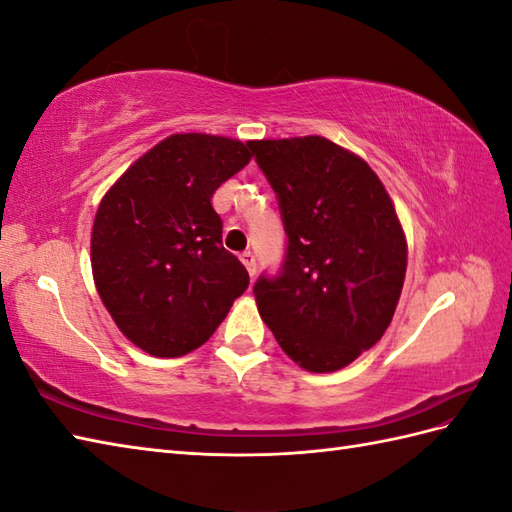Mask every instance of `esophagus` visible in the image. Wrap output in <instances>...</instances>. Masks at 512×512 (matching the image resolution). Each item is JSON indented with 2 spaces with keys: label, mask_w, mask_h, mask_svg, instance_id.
I'll use <instances>...</instances> for the list:
<instances>
[{
  "label": "esophagus",
  "mask_w": 512,
  "mask_h": 512,
  "mask_svg": "<svg viewBox=\"0 0 512 512\" xmlns=\"http://www.w3.org/2000/svg\"><path fill=\"white\" fill-rule=\"evenodd\" d=\"M242 264L246 266V270H248V275L250 277H255V273H257V259H255V255L250 253V250H246V253H242Z\"/></svg>",
  "instance_id": "esophagus-1"
}]
</instances>
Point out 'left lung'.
I'll return each mask as SVG.
<instances>
[{
    "label": "left lung",
    "instance_id": "1",
    "mask_svg": "<svg viewBox=\"0 0 512 512\" xmlns=\"http://www.w3.org/2000/svg\"><path fill=\"white\" fill-rule=\"evenodd\" d=\"M277 193L286 255L253 286L259 314L292 361L336 372L369 350L394 317L407 242L383 182L323 136L250 143Z\"/></svg>",
    "mask_w": 512,
    "mask_h": 512
}]
</instances>
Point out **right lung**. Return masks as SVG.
<instances>
[{"instance_id": "1", "label": "right lung", "mask_w": 512, "mask_h": 512, "mask_svg": "<svg viewBox=\"0 0 512 512\" xmlns=\"http://www.w3.org/2000/svg\"><path fill=\"white\" fill-rule=\"evenodd\" d=\"M250 143L173 134L105 193L92 226L96 290L118 330L151 356H182L209 341L248 288L222 246L211 198L250 160Z\"/></svg>"}]
</instances>
